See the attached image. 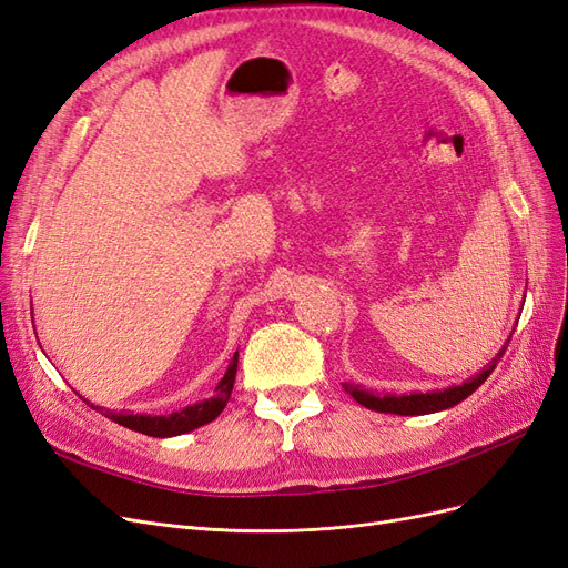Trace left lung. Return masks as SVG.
Wrapping results in <instances>:
<instances>
[{
  "mask_svg": "<svg viewBox=\"0 0 568 568\" xmlns=\"http://www.w3.org/2000/svg\"><path fill=\"white\" fill-rule=\"evenodd\" d=\"M509 346V338L505 341V346L500 348L490 363L480 369L478 374H474L471 379L462 382L457 386H448V388H436V390H426V393H376V390H367L359 384H351L346 382L343 388L346 393H351L353 398L374 412H386V415H400V417H415V415H432V412H440V409H450L457 403H462L464 398H469V395L484 384L490 372L495 369V365L500 363V357L505 355Z\"/></svg>",
  "mask_w": 568,
  "mask_h": 568,
  "instance_id": "8db88e82",
  "label": "left lung"
}]
</instances>
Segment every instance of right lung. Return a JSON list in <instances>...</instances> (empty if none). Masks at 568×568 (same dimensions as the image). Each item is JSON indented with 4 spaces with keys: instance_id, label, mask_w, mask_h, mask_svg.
<instances>
[{
    "instance_id": "1",
    "label": "right lung",
    "mask_w": 568,
    "mask_h": 568,
    "mask_svg": "<svg viewBox=\"0 0 568 568\" xmlns=\"http://www.w3.org/2000/svg\"><path fill=\"white\" fill-rule=\"evenodd\" d=\"M236 365H239V351L234 353L232 363L225 372V376L217 382L215 393L211 395L209 400H201L194 405H186L173 415H128V412H111L106 407H99V405H90V400H84L90 407L104 412V415L120 424L125 428H132V432H140L144 436H153V438H170V436H180V434H189L194 432V428L203 426L213 422L222 409H225L232 388H234V379H236Z\"/></svg>"
}]
</instances>
